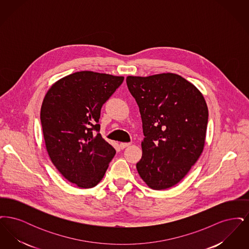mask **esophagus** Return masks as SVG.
Masks as SVG:
<instances>
[{
  "mask_svg": "<svg viewBox=\"0 0 249 249\" xmlns=\"http://www.w3.org/2000/svg\"><path fill=\"white\" fill-rule=\"evenodd\" d=\"M130 142H120V144H119V146H120V148H125V147H127V146H129L130 145Z\"/></svg>",
  "mask_w": 249,
  "mask_h": 249,
  "instance_id": "34e87169",
  "label": "esophagus"
}]
</instances>
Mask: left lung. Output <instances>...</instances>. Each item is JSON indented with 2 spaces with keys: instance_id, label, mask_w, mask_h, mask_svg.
Returning a JSON list of instances; mask_svg holds the SVG:
<instances>
[{
  "instance_id": "obj_1",
  "label": "left lung",
  "mask_w": 249,
  "mask_h": 249,
  "mask_svg": "<svg viewBox=\"0 0 249 249\" xmlns=\"http://www.w3.org/2000/svg\"><path fill=\"white\" fill-rule=\"evenodd\" d=\"M126 82L139 107L144 135L138 174L152 190L172 188L202 153L208 122L206 102L193 84L173 72L130 75Z\"/></svg>"
}]
</instances>
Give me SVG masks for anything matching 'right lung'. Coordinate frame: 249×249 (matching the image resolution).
I'll list each match as a JSON object with an SVG mask.
<instances>
[{
    "label": "right lung",
    "mask_w": 249,
    "mask_h": 249,
    "mask_svg": "<svg viewBox=\"0 0 249 249\" xmlns=\"http://www.w3.org/2000/svg\"><path fill=\"white\" fill-rule=\"evenodd\" d=\"M123 76L76 71L53 84L41 107L46 148L62 177L90 189L104 178L115 148L102 137L99 119L103 105Z\"/></svg>",
    "instance_id": "right-lung-1"
}]
</instances>
